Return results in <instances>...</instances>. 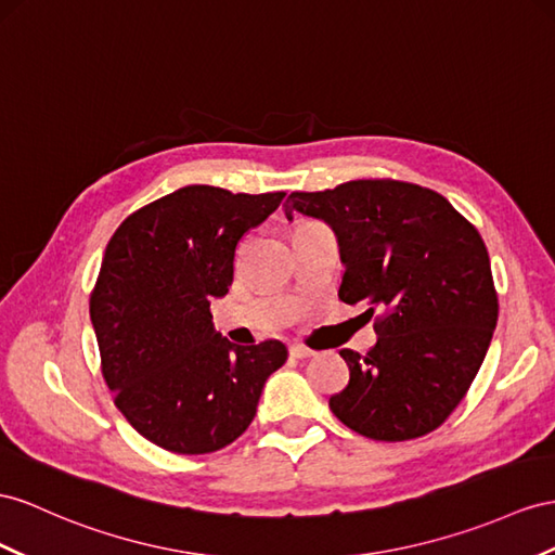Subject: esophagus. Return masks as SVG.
Here are the masks:
<instances>
[{"mask_svg": "<svg viewBox=\"0 0 555 555\" xmlns=\"http://www.w3.org/2000/svg\"><path fill=\"white\" fill-rule=\"evenodd\" d=\"M288 351H291L293 359H311V357H314V351L302 347V345H293Z\"/></svg>", "mask_w": 555, "mask_h": 555, "instance_id": "esophagus-1", "label": "esophagus"}]
</instances>
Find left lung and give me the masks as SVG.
<instances>
[{
	"label": "left lung",
	"instance_id": "left-lung-1",
	"mask_svg": "<svg viewBox=\"0 0 555 555\" xmlns=\"http://www.w3.org/2000/svg\"><path fill=\"white\" fill-rule=\"evenodd\" d=\"M286 218L302 212L337 236L345 264L339 300L365 302L377 345L343 349L349 385L333 415L373 440H410L443 424L472 387L496 325L488 248L446 196L396 180H351L325 192H293Z\"/></svg>",
	"mask_w": 555,
	"mask_h": 555
}]
</instances>
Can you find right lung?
I'll return each instance as SVG.
<instances>
[{
    "mask_svg": "<svg viewBox=\"0 0 555 555\" xmlns=\"http://www.w3.org/2000/svg\"><path fill=\"white\" fill-rule=\"evenodd\" d=\"M286 192L190 184L135 210L112 234L91 293V323L115 405L154 446L206 454L230 446L286 363L279 339L232 345L210 300L234 281V250Z\"/></svg>",
    "mask_w": 555,
    "mask_h": 555,
    "instance_id": "obj_1",
    "label": "right lung"
}]
</instances>
